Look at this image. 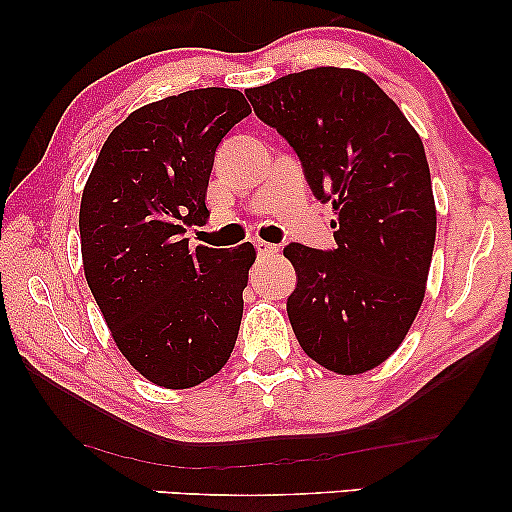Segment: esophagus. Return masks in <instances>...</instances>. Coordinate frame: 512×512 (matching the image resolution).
Wrapping results in <instances>:
<instances>
[{
  "label": "esophagus",
  "instance_id": "34e87169",
  "mask_svg": "<svg viewBox=\"0 0 512 512\" xmlns=\"http://www.w3.org/2000/svg\"><path fill=\"white\" fill-rule=\"evenodd\" d=\"M254 247H256V251L261 256H272V254H277V247L275 244H270V242H263V240H256L254 242Z\"/></svg>",
  "mask_w": 512,
  "mask_h": 512
}]
</instances>
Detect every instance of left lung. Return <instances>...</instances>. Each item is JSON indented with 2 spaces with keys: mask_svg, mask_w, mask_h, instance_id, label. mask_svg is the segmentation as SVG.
Listing matches in <instances>:
<instances>
[{
  "mask_svg": "<svg viewBox=\"0 0 512 512\" xmlns=\"http://www.w3.org/2000/svg\"><path fill=\"white\" fill-rule=\"evenodd\" d=\"M244 95L335 212L333 251L284 249L298 275L286 300L293 333L326 370H373L401 347L426 293L436 202L422 139L356 69H305Z\"/></svg>",
  "mask_w": 512,
  "mask_h": 512,
  "instance_id": "left-lung-1",
  "label": "left lung"
}]
</instances>
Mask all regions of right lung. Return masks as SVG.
<instances>
[{"label":"right lung","mask_w":512,"mask_h":512,"mask_svg":"<svg viewBox=\"0 0 512 512\" xmlns=\"http://www.w3.org/2000/svg\"><path fill=\"white\" fill-rule=\"evenodd\" d=\"M251 114L235 88L144 104L111 130L81 195L86 282L130 366L165 389L219 373L242 321L256 249L188 247L205 226L216 146Z\"/></svg>","instance_id":"1"}]
</instances>
